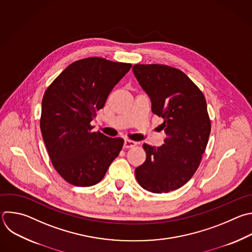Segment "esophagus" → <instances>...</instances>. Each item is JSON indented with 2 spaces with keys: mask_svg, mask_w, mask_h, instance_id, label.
<instances>
[{
  "mask_svg": "<svg viewBox=\"0 0 252 252\" xmlns=\"http://www.w3.org/2000/svg\"><path fill=\"white\" fill-rule=\"evenodd\" d=\"M137 143L135 141H132V140H129V139H126L125 142H124V148H132Z\"/></svg>",
  "mask_w": 252,
  "mask_h": 252,
  "instance_id": "esophagus-1",
  "label": "esophagus"
}]
</instances>
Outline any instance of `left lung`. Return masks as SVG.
Masks as SVG:
<instances>
[{
    "instance_id": "1",
    "label": "left lung",
    "mask_w": 252,
    "mask_h": 252,
    "mask_svg": "<svg viewBox=\"0 0 252 252\" xmlns=\"http://www.w3.org/2000/svg\"><path fill=\"white\" fill-rule=\"evenodd\" d=\"M133 74L161 117L164 144L144 143V163L135 168L138 184L161 194L185 185L195 174L208 144L211 121L202 91L181 70L161 64H135Z\"/></svg>"
}]
</instances>
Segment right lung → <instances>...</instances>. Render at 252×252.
Instances as JSON below:
<instances>
[{"mask_svg":"<svg viewBox=\"0 0 252 252\" xmlns=\"http://www.w3.org/2000/svg\"><path fill=\"white\" fill-rule=\"evenodd\" d=\"M131 64L89 57L71 63L46 89L40 129L52 165L68 183H99L124 145L90 124Z\"/></svg>","mask_w":252,"mask_h":252,"instance_id":"1","label":"right lung"}]
</instances>
